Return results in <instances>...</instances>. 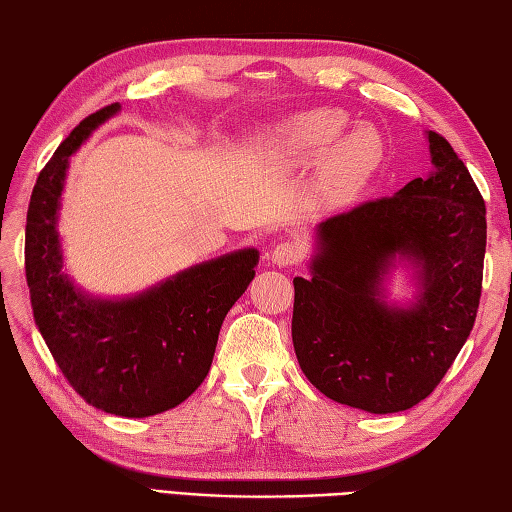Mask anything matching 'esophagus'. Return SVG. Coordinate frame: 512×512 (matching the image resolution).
<instances>
[{
	"label": "esophagus",
	"instance_id": "1",
	"mask_svg": "<svg viewBox=\"0 0 512 512\" xmlns=\"http://www.w3.org/2000/svg\"><path fill=\"white\" fill-rule=\"evenodd\" d=\"M302 257H304V248L297 242H282L270 250V262L282 268L299 264L302 262Z\"/></svg>",
	"mask_w": 512,
	"mask_h": 512
}]
</instances>
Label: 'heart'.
<instances>
[{
	"instance_id": "b5f03b06",
	"label": "heart",
	"mask_w": 512,
	"mask_h": 512,
	"mask_svg": "<svg viewBox=\"0 0 512 512\" xmlns=\"http://www.w3.org/2000/svg\"><path fill=\"white\" fill-rule=\"evenodd\" d=\"M348 115L335 108L308 110L273 133V150L284 164L313 168L337 202L357 197L384 162V137L370 124L348 128Z\"/></svg>"
}]
</instances>
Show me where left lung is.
<instances>
[{"label":"left lung","mask_w":512,"mask_h":512,"mask_svg":"<svg viewBox=\"0 0 512 512\" xmlns=\"http://www.w3.org/2000/svg\"><path fill=\"white\" fill-rule=\"evenodd\" d=\"M426 137L433 173L319 224L310 279H293V346L308 382L375 415L433 393L482 297L484 199L453 146ZM399 263L418 286L406 307L388 303L383 284Z\"/></svg>","instance_id":"obj_1"}]
</instances>
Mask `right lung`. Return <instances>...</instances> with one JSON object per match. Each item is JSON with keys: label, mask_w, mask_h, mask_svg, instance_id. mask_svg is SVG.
I'll use <instances>...</instances> for the list:
<instances>
[{"label": "right lung", "mask_w": 512, "mask_h": 512, "mask_svg": "<svg viewBox=\"0 0 512 512\" xmlns=\"http://www.w3.org/2000/svg\"><path fill=\"white\" fill-rule=\"evenodd\" d=\"M119 108L88 115L39 173L26 215V282L35 324L68 384L104 413L150 417L182 404L206 379L219 328L253 282L259 250L208 259L133 297L104 299L75 286L57 233L66 170Z\"/></svg>", "instance_id": "add662e5"}]
</instances>
